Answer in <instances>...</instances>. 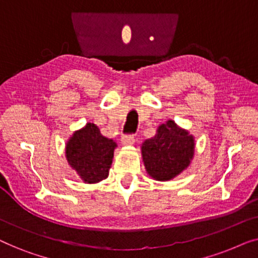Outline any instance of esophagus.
Segmentation results:
<instances>
[{
  "instance_id": "1",
  "label": "esophagus",
  "mask_w": 258,
  "mask_h": 258,
  "mask_svg": "<svg viewBox=\"0 0 258 258\" xmlns=\"http://www.w3.org/2000/svg\"><path fill=\"white\" fill-rule=\"evenodd\" d=\"M135 143V135H124L122 137V144L123 146L128 147V146H133Z\"/></svg>"
}]
</instances>
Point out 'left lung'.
<instances>
[{"mask_svg":"<svg viewBox=\"0 0 258 258\" xmlns=\"http://www.w3.org/2000/svg\"><path fill=\"white\" fill-rule=\"evenodd\" d=\"M141 149L149 176L157 181H169L189 167L195 141L186 130L169 119L158 126L153 139L144 141Z\"/></svg>","mask_w":258,"mask_h":258,"instance_id":"left-lung-1","label":"left lung"}]
</instances>
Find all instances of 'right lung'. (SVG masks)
<instances>
[{"label": "right lung", "instance_id": "obj_1", "mask_svg": "<svg viewBox=\"0 0 258 258\" xmlns=\"http://www.w3.org/2000/svg\"><path fill=\"white\" fill-rule=\"evenodd\" d=\"M116 143L102 136L94 123H87L74 133L66 147V156L74 170L86 183L107 178L112 163Z\"/></svg>", "mask_w": 258, "mask_h": 258}]
</instances>
